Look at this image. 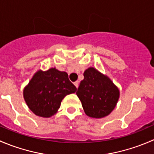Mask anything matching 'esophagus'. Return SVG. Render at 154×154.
I'll use <instances>...</instances> for the list:
<instances>
[{
    "label": "esophagus",
    "mask_w": 154,
    "mask_h": 154,
    "mask_svg": "<svg viewBox=\"0 0 154 154\" xmlns=\"http://www.w3.org/2000/svg\"><path fill=\"white\" fill-rule=\"evenodd\" d=\"M74 86L77 87V88H78V86H79V81H78V80H77L76 82H74Z\"/></svg>",
    "instance_id": "34e87169"
}]
</instances>
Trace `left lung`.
<instances>
[{
	"label": "left lung",
	"mask_w": 154,
	"mask_h": 154,
	"mask_svg": "<svg viewBox=\"0 0 154 154\" xmlns=\"http://www.w3.org/2000/svg\"><path fill=\"white\" fill-rule=\"evenodd\" d=\"M83 75L84 79L80 82L76 94L86 115L94 119L109 116L120 97L119 88L108 76L93 67L87 68Z\"/></svg>",
	"instance_id": "8db88e82"
}]
</instances>
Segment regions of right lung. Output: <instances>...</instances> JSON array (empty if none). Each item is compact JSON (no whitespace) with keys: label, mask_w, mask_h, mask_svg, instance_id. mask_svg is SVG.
<instances>
[{"label":"right lung","mask_w":154,"mask_h":154,"mask_svg":"<svg viewBox=\"0 0 154 154\" xmlns=\"http://www.w3.org/2000/svg\"><path fill=\"white\" fill-rule=\"evenodd\" d=\"M76 91L67 73L51 68L45 71H37L24 87L23 96L35 116L50 118L57 112L63 99Z\"/></svg>","instance_id":"right-lung-1"}]
</instances>
